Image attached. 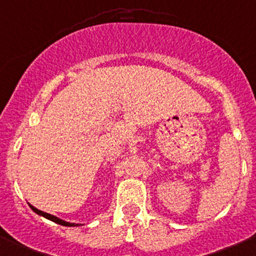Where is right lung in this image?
I'll list each match as a JSON object with an SVG mask.
<instances>
[{
  "mask_svg": "<svg viewBox=\"0 0 256 256\" xmlns=\"http://www.w3.org/2000/svg\"><path fill=\"white\" fill-rule=\"evenodd\" d=\"M30 208H32V210L35 211L36 214H38V215H41V216H44V218H48V220L54 221V222L59 224V225H62V226H78V224L66 222V221L62 220V218H58L56 216H52V215H50V214H46V212H44V211H40V210H38V208H34V206H31V205H30Z\"/></svg>",
  "mask_w": 256,
  "mask_h": 256,
  "instance_id": "obj_1",
  "label": "right lung"
}]
</instances>
